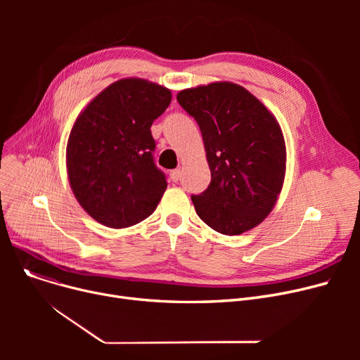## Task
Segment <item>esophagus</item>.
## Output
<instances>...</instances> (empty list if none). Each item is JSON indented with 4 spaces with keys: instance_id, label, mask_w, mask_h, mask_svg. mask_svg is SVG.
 Returning a JSON list of instances; mask_svg holds the SVG:
<instances>
[{
    "instance_id": "obj_1",
    "label": "esophagus",
    "mask_w": 360,
    "mask_h": 360,
    "mask_svg": "<svg viewBox=\"0 0 360 360\" xmlns=\"http://www.w3.org/2000/svg\"><path fill=\"white\" fill-rule=\"evenodd\" d=\"M179 178H181V170L179 169L170 170V179H172V182H178Z\"/></svg>"
}]
</instances>
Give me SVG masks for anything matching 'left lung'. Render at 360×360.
Instances as JSON below:
<instances>
[{
  "label": "left lung",
  "mask_w": 360,
  "mask_h": 360,
  "mask_svg": "<svg viewBox=\"0 0 360 360\" xmlns=\"http://www.w3.org/2000/svg\"><path fill=\"white\" fill-rule=\"evenodd\" d=\"M176 99L201 129L212 172L209 188L191 197L197 214L223 235L255 228L274 209L286 175V144L276 117L231 82L185 89Z\"/></svg>",
  "instance_id": "8db88e82"
}]
</instances>
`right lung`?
<instances>
[{
    "mask_svg": "<svg viewBox=\"0 0 360 360\" xmlns=\"http://www.w3.org/2000/svg\"><path fill=\"white\" fill-rule=\"evenodd\" d=\"M169 89L121 79L103 89L75 120L67 143L70 186L86 213L113 229L147 219L166 191L153 160L150 127L169 106Z\"/></svg>",
    "mask_w": 360,
    "mask_h": 360,
    "instance_id": "right-lung-1",
    "label": "right lung"
}]
</instances>
